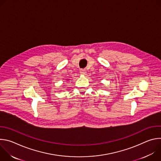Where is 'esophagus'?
I'll return each instance as SVG.
<instances>
[{"mask_svg":"<svg viewBox=\"0 0 161 161\" xmlns=\"http://www.w3.org/2000/svg\"><path fill=\"white\" fill-rule=\"evenodd\" d=\"M80 74L81 75H86V71L84 69H81V70H80Z\"/></svg>","mask_w":161,"mask_h":161,"instance_id":"obj_1","label":"esophagus"}]
</instances>
